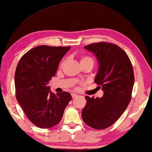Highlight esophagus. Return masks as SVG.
<instances>
[{
	"mask_svg": "<svg viewBox=\"0 0 152 152\" xmlns=\"http://www.w3.org/2000/svg\"><path fill=\"white\" fill-rule=\"evenodd\" d=\"M77 96H78L77 95V94H72V98L77 97Z\"/></svg>",
	"mask_w": 152,
	"mask_h": 152,
	"instance_id": "obj_1",
	"label": "esophagus"
}]
</instances>
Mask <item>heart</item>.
I'll return each mask as SVG.
<instances>
[{
	"label": "heart",
	"instance_id": "heart-1",
	"mask_svg": "<svg viewBox=\"0 0 152 152\" xmlns=\"http://www.w3.org/2000/svg\"><path fill=\"white\" fill-rule=\"evenodd\" d=\"M80 64H81V65L88 64L93 67L94 64V61L92 57L84 55V56H82L80 57Z\"/></svg>",
	"mask_w": 152,
	"mask_h": 152
}]
</instances>
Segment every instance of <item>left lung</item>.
<instances>
[{
  "mask_svg": "<svg viewBox=\"0 0 152 152\" xmlns=\"http://www.w3.org/2000/svg\"><path fill=\"white\" fill-rule=\"evenodd\" d=\"M84 48L98 59L99 68L94 82L103 91V96H86L82 117L90 127L105 129L119 119L131 101L135 80L133 68L126 53L117 45L100 42Z\"/></svg>",
  "mask_w": 152,
  "mask_h": 152,
  "instance_id": "left-lung-1",
  "label": "left lung"
}]
</instances>
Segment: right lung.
I'll return each mask as SVG.
<instances>
[{
  "label": "right lung",
  "mask_w": 152,
  "mask_h": 152,
  "mask_svg": "<svg viewBox=\"0 0 152 152\" xmlns=\"http://www.w3.org/2000/svg\"><path fill=\"white\" fill-rule=\"evenodd\" d=\"M70 49L40 45L26 53L17 64L16 98L28 119L41 129H50L58 124L72 99L68 92L56 95L48 86L61 60Z\"/></svg>",
  "instance_id": "add662e5"
}]
</instances>
